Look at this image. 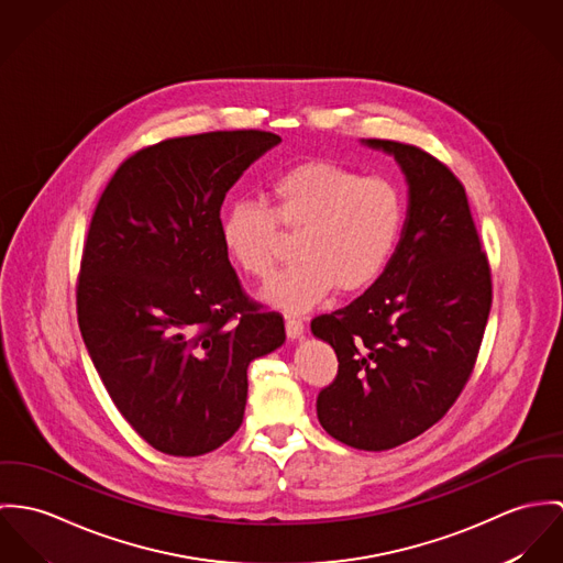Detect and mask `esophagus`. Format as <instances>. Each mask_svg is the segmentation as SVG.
Returning <instances> with one entry per match:
<instances>
[{
  "label": "esophagus",
  "mask_w": 563,
  "mask_h": 563,
  "mask_svg": "<svg viewBox=\"0 0 563 563\" xmlns=\"http://www.w3.org/2000/svg\"><path fill=\"white\" fill-rule=\"evenodd\" d=\"M285 330L289 339H298L305 334V321L300 317H287L285 319Z\"/></svg>",
  "instance_id": "esophagus-1"
}]
</instances>
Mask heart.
<instances>
[{
    "instance_id": "1",
    "label": "heart",
    "mask_w": 563,
    "mask_h": 563,
    "mask_svg": "<svg viewBox=\"0 0 563 563\" xmlns=\"http://www.w3.org/2000/svg\"><path fill=\"white\" fill-rule=\"evenodd\" d=\"M263 200H233L220 222L229 258L251 278L267 280L278 258V222L300 231L298 265L272 280L265 298L283 311H307L336 287L356 294L372 287L399 242L406 205L384 177L330 159L289 166L269 184Z\"/></svg>"
}]
</instances>
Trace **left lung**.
<instances>
[{"mask_svg":"<svg viewBox=\"0 0 563 563\" xmlns=\"http://www.w3.org/2000/svg\"><path fill=\"white\" fill-rule=\"evenodd\" d=\"M363 144L399 164L408 213L374 285L311 321L339 361L334 382L317 395V419L343 444L384 451L430 430L460 397L484 339L493 280L457 177L419 146Z\"/></svg>","mask_w":563,"mask_h":563,"instance_id":"8db88e82","label":"left lung"}]
</instances>
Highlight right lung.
I'll list each match as a JSON object with an SVG mask.
<instances>
[{"label":"right lung","mask_w":563,"mask_h":563,"mask_svg":"<svg viewBox=\"0 0 563 563\" xmlns=\"http://www.w3.org/2000/svg\"><path fill=\"white\" fill-rule=\"evenodd\" d=\"M278 142L258 129L157 142L119 166L92 213L79 330L119 412L162 453L233 437L249 365L285 343L280 312L246 296L220 238L227 191Z\"/></svg>","instance_id":"obj_1"}]
</instances>
